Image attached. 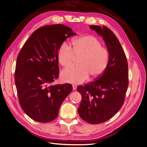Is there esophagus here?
<instances>
[{
    "instance_id": "esophagus-1",
    "label": "esophagus",
    "mask_w": 147,
    "mask_h": 147,
    "mask_svg": "<svg viewBox=\"0 0 147 147\" xmlns=\"http://www.w3.org/2000/svg\"><path fill=\"white\" fill-rule=\"evenodd\" d=\"M76 88H77V85H73V90H75Z\"/></svg>"
}]
</instances>
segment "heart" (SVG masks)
<instances>
[{"label":"heart","mask_w":147,"mask_h":147,"mask_svg":"<svg viewBox=\"0 0 147 147\" xmlns=\"http://www.w3.org/2000/svg\"><path fill=\"white\" fill-rule=\"evenodd\" d=\"M71 48L63 43L57 51L59 63L63 67L72 65L76 57H79L78 67L65 68L61 73L64 82L79 84L87 80L99 78L104 72L109 62V53L102 46L99 39L91 35H85L73 40Z\"/></svg>","instance_id":"obj_1"}]
</instances>
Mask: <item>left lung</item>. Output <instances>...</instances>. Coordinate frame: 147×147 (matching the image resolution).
<instances>
[{
	"mask_svg": "<svg viewBox=\"0 0 147 147\" xmlns=\"http://www.w3.org/2000/svg\"><path fill=\"white\" fill-rule=\"evenodd\" d=\"M90 28L102 36L109 62L98 78L77 88L82 96L78 113L84 121L97 124L112 118L122 107L128 85V67L125 54L114 32L105 26Z\"/></svg>",
	"mask_w": 147,
	"mask_h": 147,
	"instance_id": "1",
	"label": "left lung"
}]
</instances>
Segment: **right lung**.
<instances>
[{
	"label": "right lung",
	"instance_id": "1",
	"mask_svg": "<svg viewBox=\"0 0 147 147\" xmlns=\"http://www.w3.org/2000/svg\"><path fill=\"white\" fill-rule=\"evenodd\" d=\"M76 34L62 24L44 26L32 32L18 54L14 80L19 101L34 121L47 123L54 120L73 90L69 84H51L59 76V47Z\"/></svg>",
	"mask_w": 147,
	"mask_h": 147
}]
</instances>
